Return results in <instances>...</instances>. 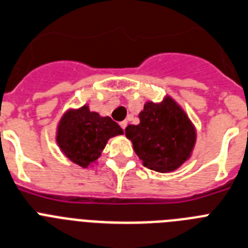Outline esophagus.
I'll list each match as a JSON object with an SVG mask.
<instances>
[{
	"label": "esophagus",
	"instance_id": "esophagus-1",
	"mask_svg": "<svg viewBox=\"0 0 248 248\" xmlns=\"http://www.w3.org/2000/svg\"><path fill=\"white\" fill-rule=\"evenodd\" d=\"M120 126H121V127H122V130L124 131V128H126V126H127V121L120 122Z\"/></svg>",
	"mask_w": 248,
	"mask_h": 248
}]
</instances>
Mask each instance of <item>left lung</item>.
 I'll use <instances>...</instances> for the list:
<instances>
[{
  "mask_svg": "<svg viewBox=\"0 0 248 248\" xmlns=\"http://www.w3.org/2000/svg\"><path fill=\"white\" fill-rule=\"evenodd\" d=\"M139 118L140 124H128L124 133L145 167L167 173L189 160L197 140L196 127L171 96L145 102Z\"/></svg>",
  "mask_w": 248,
  "mask_h": 248,
  "instance_id": "left-lung-1",
  "label": "left lung"
}]
</instances>
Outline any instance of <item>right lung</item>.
<instances>
[{
    "label": "right lung",
    "mask_w": 248,
    "mask_h": 248,
    "mask_svg": "<svg viewBox=\"0 0 248 248\" xmlns=\"http://www.w3.org/2000/svg\"><path fill=\"white\" fill-rule=\"evenodd\" d=\"M124 130L108 116H101L88 105L68 108L60 118L56 130V142L71 162L88 169L97 163L98 157L112 137Z\"/></svg>",
    "instance_id": "right-lung-1"
}]
</instances>
